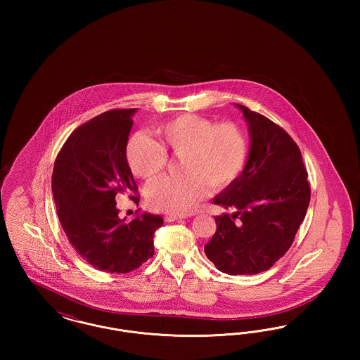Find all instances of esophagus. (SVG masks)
<instances>
[{"mask_svg":"<svg viewBox=\"0 0 360 360\" xmlns=\"http://www.w3.org/2000/svg\"><path fill=\"white\" fill-rule=\"evenodd\" d=\"M181 219H186L185 214H172V213H167L165 216V221L166 223H172V221H176V220H181Z\"/></svg>","mask_w":360,"mask_h":360,"instance_id":"obj_1","label":"esophagus"}]
</instances>
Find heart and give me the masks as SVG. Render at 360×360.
<instances>
[{
	"instance_id": "b5f03b06",
	"label": "heart",
	"mask_w": 360,
	"mask_h": 360,
	"mask_svg": "<svg viewBox=\"0 0 360 360\" xmlns=\"http://www.w3.org/2000/svg\"><path fill=\"white\" fill-rule=\"evenodd\" d=\"M159 143L144 135L127 144V159L137 176L154 179L169 163L167 151L179 158L181 174L166 176L148 190V205L172 214H186L205 197L209 186H231L244 169L247 140L233 122L179 115L155 129Z\"/></svg>"
}]
</instances>
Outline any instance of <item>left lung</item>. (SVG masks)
I'll list each match as a JSON object with an SVG mask.
<instances>
[{"instance_id": "1", "label": "left lung", "mask_w": 360, "mask_h": 360, "mask_svg": "<svg viewBox=\"0 0 360 360\" xmlns=\"http://www.w3.org/2000/svg\"><path fill=\"white\" fill-rule=\"evenodd\" d=\"M248 122L251 148L244 172L214 198L233 214L216 216V233L205 245L214 266L229 275L269 270L290 248L310 201L308 172L290 135L238 103Z\"/></svg>"}]
</instances>
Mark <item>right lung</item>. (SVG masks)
Instances as JSON below:
<instances>
[{
    "label": "right lung",
    "instance_id": "right-lung-1",
    "mask_svg": "<svg viewBox=\"0 0 360 360\" xmlns=\"http://www.w3.org/2000/svg\"><path fill=\"white\" fill-rule=\"evenodd\" d=\"M136 110L112 109L79 125L60 148L52 172L56 213L70 244L94 269L110 274L131 273L154 257L155 231L163 224L150 213L125 223L116 207L117 194H128L139 205L127 160Z\"/></svg>",
    "mask_w": 360,
    "mask_h": 360
}]
</instances>
